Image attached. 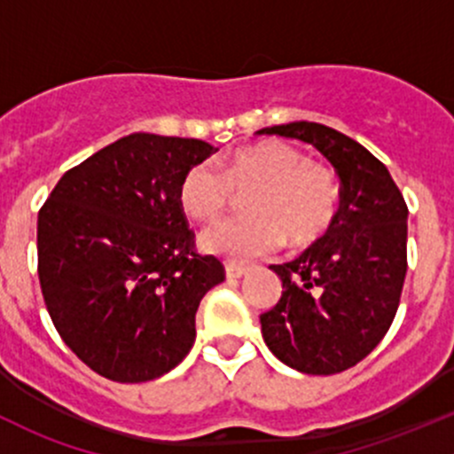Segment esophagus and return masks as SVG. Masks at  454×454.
Listing matches in <instances>:
<instances>
[{
    "label": "esophagus",
    "mask_w": 454,
    "mask_h": 454,
    "mask_svg": "<svg viewBox=\"0 0 454 454\" xmlns=\"http://www.w3.org/2000/svg\"><path fill=\"white\" fill-rule=\"evenodd\" d=\"M246 272H248V268H246V265L226 263V278H241Z\"/></svg>",
    "instance_id": "obj_1"
}]
</instances>
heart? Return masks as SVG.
<instances>
[{
    "label": "heart",
    "mask_w": 454,
    "mask_h": 454,
    "mask_svg": "<svg viewBox=\"0 0 454 454\" xmlns=\"http://www.w3.org/2000/svg\"><path fill=\"white\" fill-rule=\"evenodd\" d=\"M235 193L246 195L250 215L206 228L200 246L206 253L246 261L274 253L278 246H308L333 226L340 208V182L333 168L314 162L299 146L261 140L239 146L222 164H193L182 176V210L210 222L231 208Z\"/></svg>",
    "instance_id": "heart-1"
}]
</instances>
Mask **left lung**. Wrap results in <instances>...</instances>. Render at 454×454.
<instances>
[{"instance_id":"left-lung-1","label":"left lung","mask_w":454,"mask_h":454,"mask_svg":"<svg viewBox=\"0 0 454 454\" xmlns=\"http://www.w3.org/2000/svg\"><path fill=\"white\" fill-rule=\"evenodd\" d=\"M256 134L308 142L340 177L336 222L294 261L270 265L283 292L261 314L265 345L281 363L309 375L340 373L367 358L395 318L409 208L387 167L332 127L299 121Z\"/></svg>"}]
</instances>
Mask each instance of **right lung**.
Returning a JSON list of instances; mask_svg holds the SVG:
<instances>
[{
  "label": "right lung",
  "instance_id": "obj_1",
  "mask_svg": "<svg viewBox=\"0 0 454 454\" xmlns=\"http://www.w3.org/2000/svg\"><path fill=\"white\" fill-rule=\"evenodd\" d=\"M215 146L131 134L66 171L39 210L36 254L59 336L114 382H146L182 363L195 314L223 265L195 250L177 191Z\"/></svg>",
  "mask_w": 454,
  "mask_h": 454
}]
</instances>
